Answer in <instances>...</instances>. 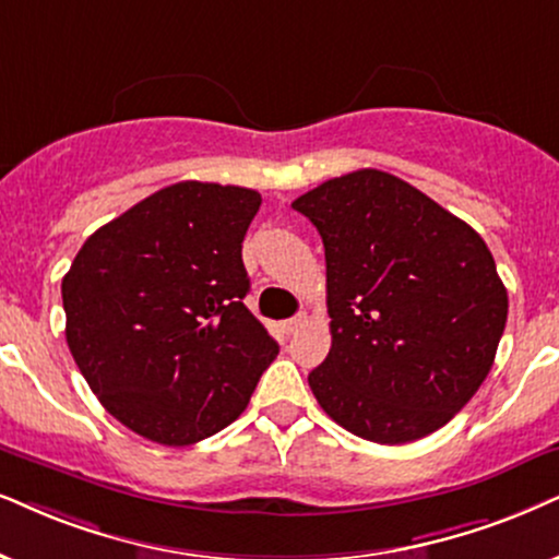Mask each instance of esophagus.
<instances>
[{
	"label": "esophagus",
	"mask_w": 559,
	"mask_h": 559,
	"mask_svg": "<svg viewBox=\"0 0 559 559\" xmlns=\"http://www.w3.org/2000/svg\"><path fill=\"white\" fill-rule=\"evenodd\" d=\"M301 324H304V317H292V320H284V322H281V330H284L286 335H294V332L299 330Z\"/></svg>",
	"instance_id": "obj_1"
}]
</instances>
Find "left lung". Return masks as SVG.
I'll return each instance as SVG.
<instances>
[{
	"instance_id": "obj_1",
	"label": "left lung",
	"mask_w": 559,
	"mask_h": 559,
	"mask_svg": "<svg viewBox=\"0 0 559 559\" xmlns=\"http://www.w3.org/2000/svg\"><path fill=\"white\" fill-rule=\"evenodd\" d=\"M292 206L320 231L332 348L309 373L337 426L373 443L443 428L496 361L508 294L485 239L381 169L332 178Z\"/></svg>"
}]
</instances>
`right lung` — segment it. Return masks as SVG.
Listing matches in <instances>:
<instances>
[{
	"label": "right lung",
	"instance_id": "add662e5",
	"mask_svg": "<svg viewBox=\"0 0 559 559\" xmlns=\"http://www.w3.org/2000/svg\"><path fill=\"white\" fill-rule=\"evenodd\" d=\"M258 190L186 180L87 237L61 281L67 343L103 407L162 447L245 413L278 343L245 307Z\"/></svg>",
	"mask_w": 559,
	"mask_h": 559
}]
</instances>
